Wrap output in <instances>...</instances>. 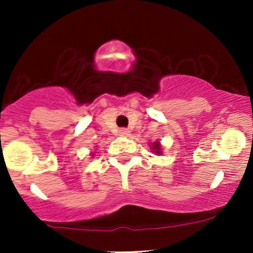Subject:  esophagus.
<instances>
[{
  "label": "esophagus",
  "mask_w": 253,
  "mask_h": 253,
  "mask_svg": "<svg viewBox=\"0 0 253 253\" xmlns=\"http://www.w3.org/2000/svg\"><path fill=\"white\" fill-rule=\"evenodd\" d=\"M129 134V131L127 128H121L119 131V136H121V137H127Z\"/></svg>",
  "instance_id": "esophagus-1"
}]
</instances>
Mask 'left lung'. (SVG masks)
<instances>
[{
    "mask_svg": "<svg viewBox=\"0 0 253 253\" xmlns=\"http://www.w3.org/2000/svg\"><path fill=\"white\" fill-rule=\"evenodd\" d=\"M149 144H150V150H152V152H154L157 155L163 154V148H162V144H160L159 141L149 143Z\"/></svg>",
    "mask_w": 253,
    "mask_h": 253,
    "instance_id": "1",
    "label": "left lung"
}]
</instances>
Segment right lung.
Instances as JSON below:
<instances>
[{
	"mask_svg": "<svg viewBox=\"0 0 253 253\" xmlns=\"http://www.w3.org/2000/svg\"><path fill=\"white\" fill-rule=\"evenodd\" d=\"M90 155H94V153H93V152H91V154H90Z\"/></svg>",
	"mask_w": 253,
	"mask_h": 253,
	"instance_id": "add662e5",
	"label": "right lung"
}]
</instances>
